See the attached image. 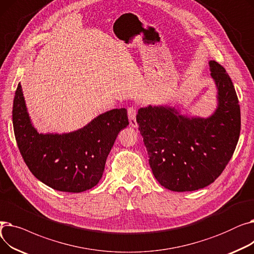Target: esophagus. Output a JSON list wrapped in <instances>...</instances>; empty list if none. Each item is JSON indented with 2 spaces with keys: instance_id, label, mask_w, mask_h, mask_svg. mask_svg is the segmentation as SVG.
Masks as SVG:
<instances>
[{
  "instance_id": "1",
  "label": "esophagus",
  "mask_w": 254,
  "mask_h": 254,
  "mask_svg": "<svg viewBox=\"0 0 254 254\" xmlns=\"http://www.w3.org/2000/svg\"><path fill=\"white\" fill-rule=\"evenodd\" d=\"M127 116H128L129 126L131 127H138V123H137V119H136V110L134 108H128L127 109Z\"/></svg>"
}]
</instances>
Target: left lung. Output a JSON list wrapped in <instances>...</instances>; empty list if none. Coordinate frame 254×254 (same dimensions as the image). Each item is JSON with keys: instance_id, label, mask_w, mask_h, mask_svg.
<instances>
[{"instance_id": "obj_1", "label": "left lung", "mask_w": 254, "mask_h": 254, "mask_svg": "<svg viewBox=\"0 0 254 254\" xmlns=\"http://www.w3.org/2000/svg\"><path fill=\"white\" fill-rule=\"evenodd\" d=\"M217 106L209 117L189 116L180 107L148 105L137 123L155 179L172 191L204 189L221 174L236 149L241 113L232 79L215 61L209 62Z\"/></svg>"}]
</instances>
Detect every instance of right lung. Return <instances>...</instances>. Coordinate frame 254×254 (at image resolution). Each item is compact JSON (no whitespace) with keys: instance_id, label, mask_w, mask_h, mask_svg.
Masks as SVG:
<instances>
[{"instance_id":"obj_1","label":"right lung","mask_w":254,"mask_h":254,"mask_svg":"<svg viewBox=\"0 0 254 254\" xmlns=\"http://www.w3.org/2000/svg\"><path fill=\"white\" fill-rule=\"evenodd\" d=\"M12 120L19 151L33 175L65 192H82L99 183L118 132L128 126L127 111L122 108L102 113L77 130L39 132L32 124L20 83L13 101Z\"/></svg>"}]
</instances>
